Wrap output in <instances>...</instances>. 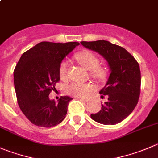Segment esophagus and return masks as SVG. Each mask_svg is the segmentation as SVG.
I'll return each mask as SVG.
<instances>
[{"instance_id":"34e87169","label":"esophagus","mask_w":158,"mask_h":158,"mask_svg":"<svg viewBox=\"0 0 158 158\" xmlns=\"http://www.w3.org/2000/svg\"><path fill=\"white\" fill-rule=\"evenodd\" d=\"M80 99H81V100L84 101V102H88V101H89L88 98H80Z\"/></svg>"}]
</instances>
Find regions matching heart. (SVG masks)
<instances>
[{
  "label": "heart",
  "mask_w": 158,
  "mask_h": 158,
  "mask_svg": "<svg viewBox=\"0 0 158 158\" xmlns=\"http://www.w3.org/2000/svg\"><path fill=\"white\" fill-rule=\"evenodd\" d=\"M78 62L86 69L91 70L90 73L97 79H102L105 76V70L99 66V59L92 52L82 51L76 55ZM68 69V62L62 61L59 65V73L62 78H65ZM94 89V85L91 83H81L73 82L67 85L66 93L73 96H85Z\"/></svg>",
  "instance_id": "1"
}]
</instances>
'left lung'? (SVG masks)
<instances>
[{
	"instance_id": "8db88e82",
	"label": "left lung",
	"mask_w": 158,
	"mask_h": 158,
	"mask_svg": "<svg viewBox=\"0 0 158 158\" xmlns=\"http://www.w3.org/2000/svg\"><path fill=\"white\" fill-rule=\"evenodd\" d=\"M81 44L102 56L108 63L110 73L106 84L99 91L100 94L107 96L108 101L102 104L101 110L90 116L101 124L120 123L138 102L141 82L138 62L125 48L108 41L81 42Z\"/></svg>"
}]
</instances>
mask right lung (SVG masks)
I'll use <instances>...</instances> for the list:
<instances>
[{
  "mask_svg": "<svg viewBox=\"0 0 158 158\" xmlns=\"http://www.w3.org/2000/svg\"><path fill=\"white\" fill-rule=\"evenodd\" d=\"M79 42H42L24 52L14 71V83L20 109L33 124L52 127L65 119L73 98L49 99L60 79L59 65Z\"/></svg>",
  "mask_w": 158,
  "mask_h": 158,
  "instance_id": "add662e5",
  "label": "right lung"
}]
</instances>
